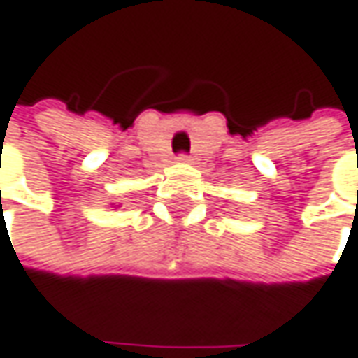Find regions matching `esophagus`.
Segmentation results:
<instances>
[{
    "instance_id": "34e87169",
    "label": "esophagus",
    "mask_w": 358,
    "mask_h": 358,
    "mask_svg": "<svg viewBox=\"0 0 358 358\" xmlns=\"http://www.w3.org/2000/svg\"><path fill=\"white\" fill-rule=\"evenodd\" d=\"M178 162L188 164V162H190V156H188V154H180V156H178Z\"/></svg>"
}]
</instances>
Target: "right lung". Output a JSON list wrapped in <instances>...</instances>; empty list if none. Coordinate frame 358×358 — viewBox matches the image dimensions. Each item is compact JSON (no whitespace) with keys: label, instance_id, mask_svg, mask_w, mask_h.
<instances>
[{"label":"right lung","instance_id":"1","mask_svg":"<svg viewBox=\"0 0 358 358\" xmlns=\"http://www.w3.org/2000/svg\"><path fill=\"white\" fill-rule=\"evenodd\" d=\"M116 206H117V204H116Z\"/></svg>","mask_w":358,"mask_h":358}]
</instances>
